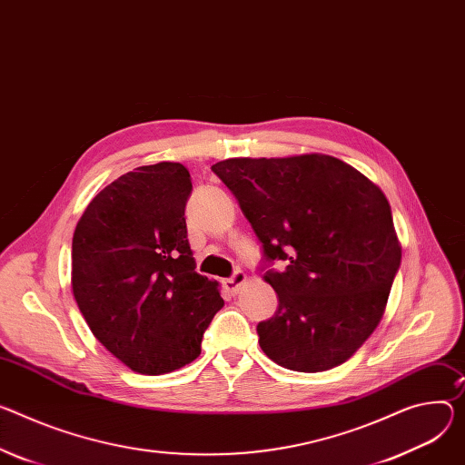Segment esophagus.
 Segmentation results:
<instances>
[{
	"label": "esophagus",
	"mask_w": 465,
	"mask_h": 465,
	"mask_svg": "<svg viewBox=\"0 0 465 465\" xmlns=\"http://www.w3.org/2000/svg\"><path fill=\"white\" fill-rule=\"evenodd\" d=\"M246 280H248L246 274L239 271V272H235L232 278H228V280L224 282V287H226L232 294H237V292L241 291V287L246 283Z\"/></svg>",
	"instance_id": "1"
}]
</instances>
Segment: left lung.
Instances as JSON below:
<instances>
[{
  "label": "left lung",
  "mask_w": 465,
  "mask_h": 465,
  "mask_svg": "<svg viewBox=\"0 0 465 465\" xmlns=\"http://www.w3.org/2000/svg\"><path fill=\"white\" fill-rule=\"evenodd\" d=\"M237 198L278 294L258 324L260 347L278 365L321 372L345 363L384 317L402 248L376 183L326 153L232 157L211 166Z\"/></svg>",
  "instance_id": "8db88e82"
}]
</instances>
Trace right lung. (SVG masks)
<instances>
[{
	"label": "right lung",
	"mask_w": 465,
	"mask_h": 465,
	"mask_svg": "<svg viewBox=\"0 0 465 465\" xmlns=\"http://www.w3.org/2000/svg\"><path fill=\"white\" fill-rule=\"evenodd\" d=\"M191 174L182 163L137 166L102 189L72 239V292L96 340L141 374L200 356L224 306L219 282L198 274L185 224Z\"/></svg>",
	"instance_id": "add662e5"
}]
</instances>
